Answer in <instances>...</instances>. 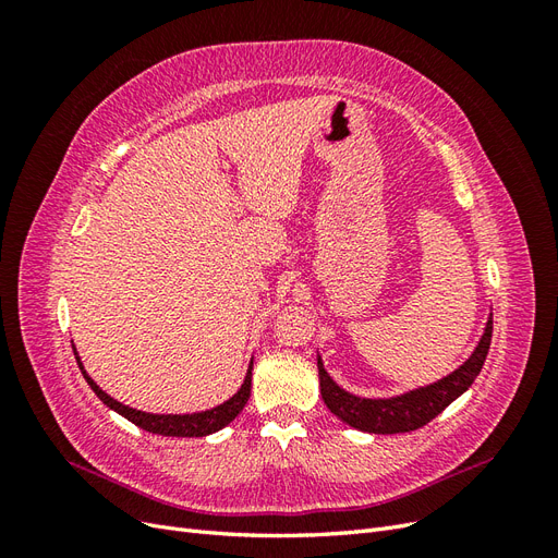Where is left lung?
I'll return each instance as SVG.
<instances>
[{
    "label": "left lung",
    "mask_w": 558,
    "mask_h": 558,
    "mask_svg": "<svg viewBox=\"0 0 558 558\" xmlns=\"http://www.w3.org/2000/svg\"><path fill=\"white\" fill-rule=\"evenodd\" d=\"M492 332L494 320L488 316L486 328L480 344L472 351V356L451 375L437 379L435 384L414 388L396 398H359L342 386H337L332 377L326 373L324 361H318V381H320V396H324L326 408L342 418L351 428H359L365 433L377 435H393V433H410L421 426H426L445 408L465 393L477 379L480 369L486 361L488 347H492Z\"/></svg>",
    "instance_id": "8db88e82"
}]
</instances>
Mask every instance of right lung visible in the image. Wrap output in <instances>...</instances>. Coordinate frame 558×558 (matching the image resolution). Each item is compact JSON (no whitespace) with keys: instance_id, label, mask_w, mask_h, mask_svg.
<instances>
[{"instance_id":"1","label":"right lung","mask_w":558,"mask_h":558,"mask_svg":"<svg viewBox=\"0 0 558 558\" xmlns=\"http://www.w3.org/2000/svg\"><path fill=\"white\" fill-rule=\"evenodd\" d=\"M72 349H74V356H76L81 373H83V377H86V381L90 384L95 396L102 400L109 410H113L121 416H125L128 421H132L134 426H140V428H144L148 433H156V435H165V437H205V435H211L216 430H221L223 426H228L230 421L244 410V404H246L248 393H251L253 361L246 369V377H244V384H242L240 391L234 393L230 400H226L223 404H218V408H211L207 412H193V414H148V412H142V410H132V408H128V404L118 402L109 393H105L102 388H99L88 377L86 369H83V363L78 359L76 347H72Z\"/></svg>"}]
</instances>
